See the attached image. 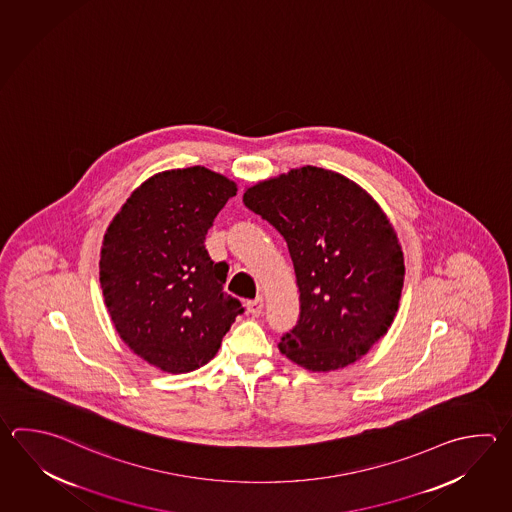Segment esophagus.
Returning <instances> with one entry per match:
<instances>
[{"instance_id": "1", "label": "esophagus", "mask_w": 512, "mask_h": 512, "mask_svg": "<svg viewBox=\"0 0 512 512\" xmlns=\"http://www.w3.org/2000/svg\"><path fill=\"white\" fill-rule=\"evenodd\" d=\"M246 308H248V313H250V315H253V317H259L262 310H264V301H262V297H257V299H253V301H248V303H246Z\"/></svg>"}]
</instances>
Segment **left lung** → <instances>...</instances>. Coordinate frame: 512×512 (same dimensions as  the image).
<instances>
[{
    "label": "left lung",
    "instance_id": "8db88e82",
    "mask_svg": "<svg viewBox=\"0 0 512 512\" xmlns=\"http://www.w3.org/2000/svg\"><path fill=\"white\" fill-rule=\"evenodd\" d=\"M244 204L281 233L299 286V321L279 341L312 372L352 365L396 317L403 251L383 209L350 178L304 166L246 189Z\"/></svg>",
    "mask_w": 512,
    "mask_h": 512
}]
</instances>
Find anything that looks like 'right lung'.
Returning <instances> with one entry per match:
<instances>
[{"instance_id": "1", "label": "right lung", "mask_w": 512, "mask_h": 512, "mask_svg": "<svg viewBox=\"0 0 512 512\" xmlns=\"http://www.w3.org/2000/svg\"><path fill=\"white\" fill-rule=\"evenodd\" d=\"M233 195L235 182L206 167L162 171L133 191L105 231L100 284L116 332L169 374L209 363L244 312L222 292L228 264L211 261L204 246Z\"/></svg>"}]
</instances>
